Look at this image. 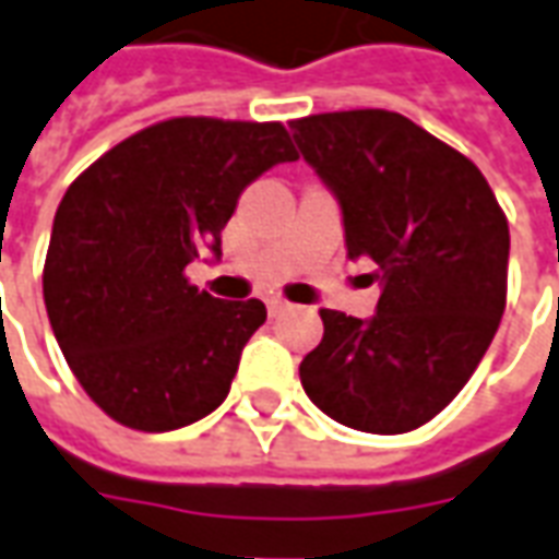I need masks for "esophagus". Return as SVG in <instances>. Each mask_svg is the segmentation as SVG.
Segmentation results:
<instances>
[{
    "mask_svg": "<svg viewBox=\"0 0 559 559\" xmlns=\"http://www.w3.org/2000/svg\"><path fill=\"white\" fill-rule=\"evenodd\" d=\"M287 308H290V302H287V299H278V296H275V299H269V314H272V318H275V314H281V311H287Z\"/></svg>",
    "mask_w": 559,
    "mask_h": 559,
    "instance_id": "esophagus-1",
    "label": "esophagus"
}]
</instances>
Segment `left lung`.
I'll list each match as a JSON object with an SVG mask.
<instances>
[{"label":"left lung","instance_id":"obj_1","mask_svg":"<svg viewBox=\"0 0 559 559\" xmlns=\"http://www.w3.org/2000/svg\"><path fill=\"white\" fill-rule=\"evenodd\" d=\"M342 205L347 257L381 281L369 320L320 308L299 362L308 400L378 436L424 427L469 381L506 311L509 221L478 166L384 108L290 120Z\"/></svg>","mask_w":559,"mask_h":559}]
</instances>
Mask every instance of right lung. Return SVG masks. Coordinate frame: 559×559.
Returning <instances> with one entry per match:
<instances>
[{"label": "right lung", "instance_id": "obj_1", "mask_svg": "<svg viewBox=\"0 0 559 559\" xmlns=\"http://www.w3.org/2000/svg\"><path fill=\"white\" fill-rule=\"evenodd\" d=\"M281 123L171 117L115 144L66 190L45 306L69 369L105 415L169 432L226 400L260 299L224 302L185 275L221 257V229L245 187L290 163Z\"/></svg>", "mask_w": 559, "mask_h": 559}]
</instances>
